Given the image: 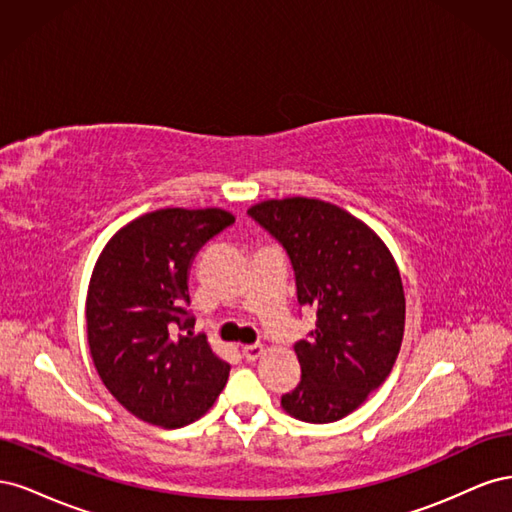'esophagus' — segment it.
Wrapping results in <instances>:
<instances>
[{
    "mask_svg": "<svg viewBox=\"0 0 512 512\" xmlns=\"http://www.w3.org/2000/svg\"><path fill=\"white\" fill-rule=\"evenodd\" d=\"M241 352H243V359L247 363H254L256 359H260L262 354H265V348H262V346H245Z\"/></svg>",
    "mask_w": 512,
    "mask_h": 512,
    "instance_id": "1",
    "label": "esophagus"
}]
</instances>
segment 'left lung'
I'll return each mask as SVG.
<instances>
[{
  "mask_svg": "<svg viewBox=\"0 0 512 512\" xmlns=\"http://www.w3.org/2000/svg\"><path fill=\"white\" fill-rule=\"evenodd\" d=\"M247 213L280 241L299 305L316 312V329L294 344L301 382L282 408L305 423L339 421L395 365L406 322L399 269L374 230L324 200H265Z\"/></svg>",
  "mask_w": 512,
  "mask_h": 512,
  "instance_id": "obj_1",
  "label": "left lung"
}]
</instances>
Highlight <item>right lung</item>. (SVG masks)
Returning a JSON list of instances; mask_svg holds the SVG:
<instances>
[{
    "mask_svg": "<svg viewBox=\"0 0 512 512\" xmlns=\"http://www.w3.org/2000/svg\"><path fill=\"white\" fill-rule=\"evenodd\" d=\"M235 224L224 209H158L106 243L87 292V342L98 376L145 423L177 429L203 416L230 365L194 335L192 260Z\"/></svg>",
    "mask_w": 512,
    "mask_h": 512,
    "instance_id": "1",
    "label": "right lung"
}]
</instances>
